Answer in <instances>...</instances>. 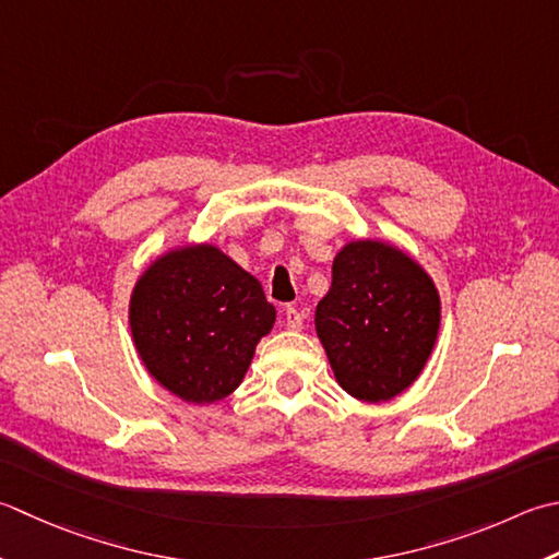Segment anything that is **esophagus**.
<instances>
[{
    "mask_svg": "<svg viewBox=\"0 0 559 559\" xmlns=\"http://www.w3.org/2000/svg\"><path fill=\"white\" fill-rule=\"evenodd\" d=\"M283 322H286V330H290V332L302 330V314H300V310L293 308V305H286V310H283Z\"/></svg>",
    "mask_w": 559,
    "mask_h": 559,
    "instance_id": "1",
    "label": "esophagus"
}]
</instances>
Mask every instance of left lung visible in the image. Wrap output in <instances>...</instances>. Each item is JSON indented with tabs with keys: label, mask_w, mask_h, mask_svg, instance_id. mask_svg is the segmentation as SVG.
<instances>
[{
	"label": "left lung",
	"mask_w": 559,
	"mask_h": 559,
	"mask_svg": "<svg viewBox=\"0 0 559 559\" xmlns=\"http://www.w3.org/2000/svg\"><path fill=\"white\" fill-rule=\"evenodd\" d=\"M314 326L338 385L360 402H388L429 360L441 298L404 251L356 239L334 257L332 288L317 305Z\"/></svg>",
	"instance_id": "left-lung-1"
}]
</instances>
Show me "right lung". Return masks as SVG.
Wrapping results in <instances>:
<instances>
[{"label": "right lung", "instance_id": "obj_1", "mask_svg": "<svg viewBox=\"0 0 559 559\" xmlns=\"http://www.w3.org/2000/svg\"><path fill=\"white\" fill-rule=\"evenodd\" d=\"M138 356L162 388L193 404L227 397L245 380L276 308L261 283L213 245L152 261L130 295Z\"/></svg>", "mask_w": 559, "mask_h": 559}]
</instances>
